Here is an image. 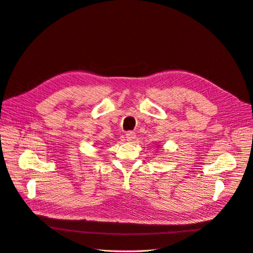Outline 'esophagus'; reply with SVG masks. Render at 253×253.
I'll use <instances>...</instances> for the list:
<instances>
[{"label":"esophagus","mask_w":253,"mask_h":253,"mask_svg":"<svg viewBox=\"0 0 253 253\" xmlns=\"http://www.w3.org/2000/svg\"><path fill=\"white\" fill-rule=\"evenodd\" d=\"M126 138L127 141H133L136 138V134L134 132H127L126 134Z\"/></svg>","instance_id":"34e87169"}]
</instances>
